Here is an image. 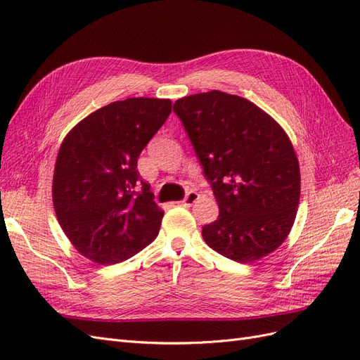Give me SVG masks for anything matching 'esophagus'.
I'll use <instances>...</instances> for the list:
<instances>
[{
	"label": "esophagus",
	"mask_w": 360,
	"mask_h": 360,
	"mask_svg": "<svg viewBox=\"0 0 360 360\" xmlns=\"http://www.w3.org/2000/svg\"><path fill=\"white\" fill-rule=\"evenodd\" d=\"M198 198H200V193L191 191V192L186 195V197H184V200L179 201V204H180V205H184V207H191L192 204L197 202Z\"/></svg>",
	"instance_id": "34e87169"
}]
</instances>
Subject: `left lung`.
Listing matches in <instances>:
<instances>
[{
  "instance_id": "8db88e82",
  "label": "left lung",
  "mask_w": 360,
  "mask_h": 360,
  "mask_svg": "<svg viewBox=\"0 0 360 360\" xmlns=\"http://www.w3.org/2000/svg\"><path fill=\"white\" fill-rule=\"evenodd\" d=\"M197 153L219 216L202 238L237 263L278 249L291 231L300 198V169L285 130L245 97L219 90L174 103Z\"/></svg>"
}]
</instances>
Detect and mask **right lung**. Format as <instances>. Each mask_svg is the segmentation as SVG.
I'll use <instances>...</instances> for the list:
<instances>
[{
    "instance_id": "1",
    "label": "right lung",
    "mask_w": 360,
    "mask_h": 360,
    "mask_svg": "<svg viewBox=\"0 0 360 360\" xmlns=\"http://www.w3.org/2000/svg\"><path fill=\"white\" fill-rule=\"evenodd\" d=\"M171 105L153 97L117 101L81 120L63 141L53 209L76 250L97 264L122 263L159 234L163 210L136 167Z\"/></svg>"
}]
</instances>
